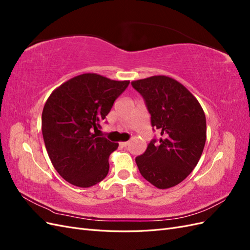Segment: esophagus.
Segmentation results:
<instances>
[{"mask_svg":"<svg viewBox=\"0 0 250 250\" xmlns=\"http://www.w3.org/2000/svg\"><path fill=\"white\" fill-rule=\"evenodd\" d=\"M120 145L122 146V147H127L128 145H129V143H128V142H122V143H120Z\"/></svg>","mask_w":250,"mask_h":250,"instance_id":"esophagus-1","label":"esophagus"}]
</instances>
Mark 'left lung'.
<instances>
[{"mask_svg":"<svg viewBox=\"0 0 250 250\" xmlns=\"http://www.w3.org/2000/svg\"><path fill=\"white\" fill-rule=\"evenodd\" d=\"M144 98L153 130L161 138L135 157L142 176L158 188L181 183L198 164L207 140V120L198 100L167 76L131 82Z\"/></svg>","mask_w":250,"mask_h":250,"instance_id":"1","label":"left lung"}]
</instances>
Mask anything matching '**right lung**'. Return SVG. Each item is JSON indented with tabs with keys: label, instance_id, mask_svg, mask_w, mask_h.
<instances>
[{
	"label": "right lung",
	"instance_id": "add662e5",
	"mask_svg": "<svg viewBox=\"0 0 250 250\" xmlns=\"http://www.w3.org/2000/svg\"><path fill=\"white\" fill-rule=\"evenodd\" d=\"M129 81L87 73L64 82L44 104L42 130L50 160L67 183L89 188L106 177L119 144L96 131Z\"/></svg>",
	"mask_w": 250,
	"mask_h": 250
}]
</instances>
